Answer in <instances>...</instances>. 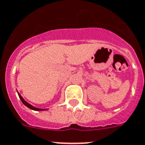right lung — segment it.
<instances>
[{"label":"right lung","instance_id":"1","mask_svg":"<svg viewBox=\"0 0 145 145\" xmlns=\"http://www.w3.org/2000/svg\"><path fill=\"white\" fill-rule=\"evenodd\" d=\"M18 96H19V97H20V100H21L22 103H24L25 106L28 107V108H30V109H31V110H46V109H40V108H35V107L32 106V105H31L29 104V103H26V102L24 100V98L21 97V95H20V93H18Z\"/></svg>","mask_w":145,"mask_h":145}]
</instances>
